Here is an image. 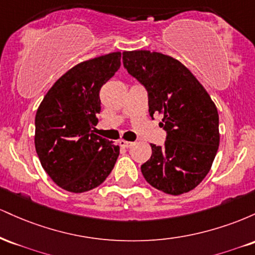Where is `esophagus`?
<instances>
[{"label":"esophagus","mask_w":255,"mask_h":255,"mask_svg":"<svg viewBox=\"0 0 255 255\" xmlns=\"http://www.w3.org/2000/svg\"><path fill=\"white\" fill-rule=\"evenodd\" d=\"M134 142L131 141H127V140H121L120 141V146H122V147H130V146H133Z\"/></svg>","instance_id":"1"}]
</instances>
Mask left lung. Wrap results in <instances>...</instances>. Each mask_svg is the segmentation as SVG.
Returning <instances> with one entry per match:
<instances>
[{
  "mask_svg": "<svg viewBox=\"0 0 255 255\" xmlns=\"http://www.w3.org/2000/svg\"><path fill=\"white\" fill-rule=\"evenodd\" d=\"M124 64L148 93V113L162 115L164 147L151 144L141 165L158 191L180 195L194 189L211 169L219 146L215 103L192 72L176 58L148 50L124 51Z\"/></svg>",
  "mask_w": 255,
  "mask_h": 255,
  "instance_id": "left-lung-1",
  "label": "left lung"
}]
</instances>
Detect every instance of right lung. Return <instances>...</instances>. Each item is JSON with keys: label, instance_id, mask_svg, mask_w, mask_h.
<instances>
[{"label": "right lung", "instance_id": "right-lung-1", "mask_svg": "<svg viewBox=\"0 0 255 255\" xmlns=\"http://www.w3.org/2000/svg\"><path fill=\"white\" fill-rule=\"evenodd\" d=\"M121 66V52L78 63L38 107L34 146L43 169L58 187L83 193L103 183L120 154L119 145L95 134L99 91Z\"/></svg>", "mask_w": 255, "mask_h": 255}]
</instances>
